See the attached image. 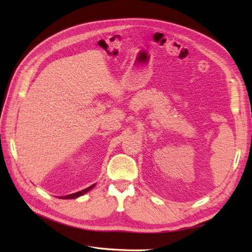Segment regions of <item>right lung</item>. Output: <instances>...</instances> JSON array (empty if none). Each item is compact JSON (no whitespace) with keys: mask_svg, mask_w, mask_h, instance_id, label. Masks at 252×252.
<instances>
[{"mask_svg":"<svg viewBox=\"0 0 252 252\" xmlns=\"http://www.w3.org/2000/svg\"><path fill=\"white\" fill-rule=\"evenodd\" d=\"M95 185H91L90 187H88V189H85L83 190H80L78 192H74V194H71V195H67V196H63V197H60V198H63V199H72V198H77L79 196H82L83 194H85V192H88L90 189H92L93 187Z\"/></svg>","mask_w":252,"mask_h":252,"instance_id":"add662e5","label":"right lung"}]
</instances>
